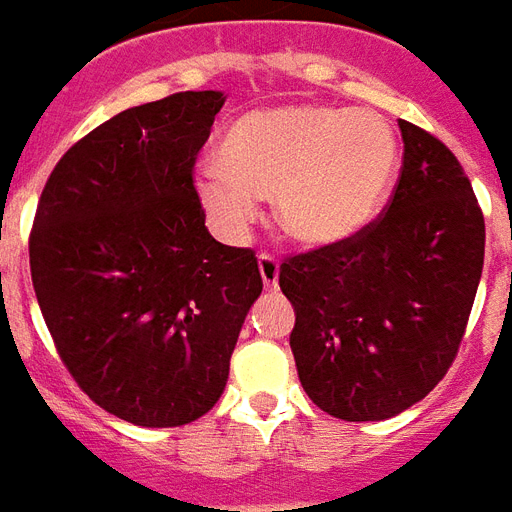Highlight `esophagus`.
<instances>
[{"mask_svg": "<svg viewBox=\"0 0 512 512\" xmlns=\"http://www.w3.org/2000/svg\"><path fill=\"white\" fill-rule=\"evenodd\" d=\"M257 268H260V276H263L265 289H276L279 284V260L273 255H260L257 257Z\"/></svg>", "mask_w": 512, "mask_h": 512, "instance_id": "esophagus-1", "label": "esophagus"}]
</instances>
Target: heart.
Masks as SVG:
<instances>
[{
    "instance_id": "heart-1",
    "label": "heart",
    "mask_w": 512,
    "mask_h": 512,
    "mask_svg": "<svg viewBox=\"0 0 512 512\" xmlns=\"http://www.w3.org/2000/svg\"><path fill=\"white\" fill-rule=\"evenodd\" d=\"M201 164L193 188L228 239L273 193L281 231L305 247H332L364 231L398 170V143L385 119L329 106H268L239 116Z\"/></svg>"
}]
</instances>
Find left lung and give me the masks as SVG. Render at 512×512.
Listing matches in <instances>:
<instances>
[{
	"label": "left lung",
	"mask_w": 512,
	"mask_h": 512,
	"mask_svg": "<svg viewBox=\"0 0 512 512\" xmlns=\"http://www.w3.org/2000/svg\"><path fill=\"white\" fill-rule=\"evenodd\" d=\"M398 127L404 164L382 215L279 271L300 382L337 420H388L444 380L484 271V215L457 156Z\"/></svg>",
	"instance_id": "obj_1"
}]
</instances>
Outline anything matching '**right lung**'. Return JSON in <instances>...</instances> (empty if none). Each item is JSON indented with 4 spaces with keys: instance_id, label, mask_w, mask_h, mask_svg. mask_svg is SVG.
<instances>
[{
    "instance_id": "add662e5",
    "label": "right lung",
    "mask_w": 512,
    "mask_h": 512,
    "mask_svg": "<svg viewBox=\"0 0 512 512\" xmlns=\"http://www.w3.org/2000/svg\"><path fill=\"white\" fill-rule=\"evenodd\" d=\"M223 103L177 92L95 127L55 164L28 239L60 361L95 404L143 428L217 404L263 292L255 252L212 239L193 188Z\"/></svg>"
}]
</instances>
